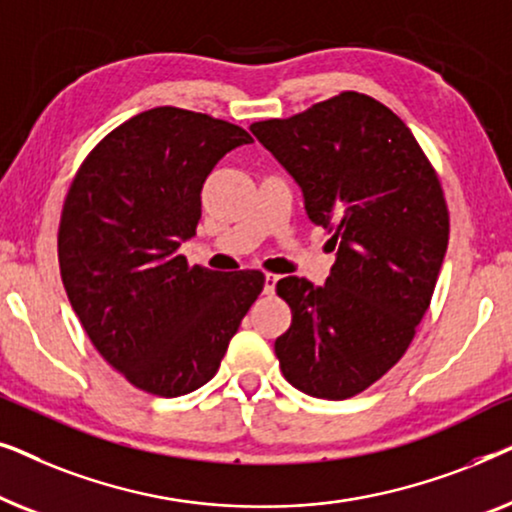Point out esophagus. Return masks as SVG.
Instances as JSON below:
<instances>
[{"mask_svg":"<svg viewBox=\"0 0 512 512\" xmlns=\"http://www.w3.org/2000/svg\"><path fill=\"white\" fill-rule=\"evenodd\" d=\"M277 275H265L263 279V293H268V296H272L275 293V286H277Z\"/></svg>","mask_w":512,"mask_h":512,"instance_id":"esophagus-1","label":"esophagus"}]
</instances>
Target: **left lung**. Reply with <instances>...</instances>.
<instances>
[{
  "mask_svg": "<svg viewBox=\"0 0 512 512\" xmlns=\"http://www.w3.org/2000/svg\"><path fill=\"white\" fill-rule=\"evenodd\" d=\"M249 130L338 251L324 286L277 282L291 307L279 368L307 396L352 398L396 366L429 310L450 237L443 188L408 125L352 90Z\"/></svg>",
  "mask_w": 512,
  "mask_h": 512,
  "instance_id": "1",
  "label": "left lung"
}]
</instances>
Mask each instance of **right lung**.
<instances>
[{
  "instance_id": "obj_1",
  "label": "right lung",
  "mask_w": 512,
  "mask_h": 512,
  "mask_svg": "<svg viewBox=\"0 0 512 512\" xmlns=\"http://www.w3.org/2000/svg\"><path fill=\"white\" fill-rule=\"evenodd\" d=\"M254 139L207 114L156 107L111 130L76 172L58 230L60 275L90 342L130 384L174 398L212 380L263 272L219 275L179 254L202 184Z\"/></svg>"
}]
</instances>
